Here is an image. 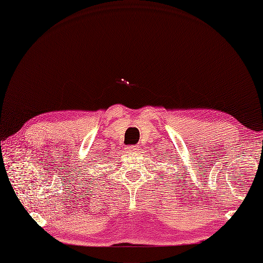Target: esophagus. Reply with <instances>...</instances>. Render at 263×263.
I'll use <instances>...</instances> for the list:
<instances>
[{"label": "esophagus", "mask_w": 263, "mask_h": 263, "mask_svg": "<svg viewBox=\"0 0 263 263\" xmlns=\"http://www.w3.org/2000/svg\"><path fill=\"white\" fill-rule=\"evenodd\" d=\"M126 150L129 151V153L134 154V153H137V151L139 150V148H138V146H127Z\"/></svg>", "instance_id": "obj_1"}]
</instances>
